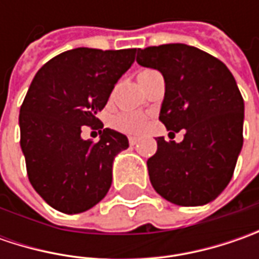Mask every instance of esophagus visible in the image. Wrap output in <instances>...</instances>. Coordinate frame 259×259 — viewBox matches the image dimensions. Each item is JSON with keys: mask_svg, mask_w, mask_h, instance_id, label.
<instances>
[{"mask_svg": "<svg viewBox=\"0 0 259 259\" xmlns=\"http://www.w3.org/2000/svg\"><path fill=\"white\" fill-rule=\"evenodd\" d=\"M138 141H140V140H138L137 137H130V145H135Z\"/></svg>", "mask_w": 259, "mask_h": 259, "instance_id": "esophagus-1", "label": "esophagus"}]
</instances>
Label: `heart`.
Wrapping results in <instances>:
<instances>
[{
  "mask_svg": "<svg viewBox=\"0 0 259 259\" xmlns=\"http://www.w3.org/2000/svg\"><path fill=\"white\" fill-rule=\"evenodd\" d=\"M155 73L154 70H143L138 75V80H143L145 77ZM112 125L115 130L130 135L143 134L147 128V118L145 115L138 114V112H122L116 115L112 119Z\"/></svg>",
  "mask_w": 259,
  "mask_h": 259,
  "instance_id": "b5f03b06",
  "label": "heart"
}]
</instances>
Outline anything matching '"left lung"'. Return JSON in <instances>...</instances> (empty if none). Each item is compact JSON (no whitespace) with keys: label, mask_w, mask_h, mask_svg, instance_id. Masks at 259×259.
Here are the masks:
<instances>
[{"label":"left lung","mask_w":259,"mask_h":259,"mask_svg":"<svg viewBox=\"0 0 259 259\" xmlns=\"http://www.w3.org/2000/svg\"><path fill=\"white\" fill-rule=\"evenodd\" d=\"M137 63L163 75L160 121L186 133L182 143L157 137V153L147 161L154 190L179 206L212 202L231 182L244 144L245 106L235 77L221 60L183 43L138 49Z\"/></svg>","instance_id":"1"}]
</instances>
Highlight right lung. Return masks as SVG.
<instances>
[{"instance_id":"1","label":"right lung","mask_w":259,"mask_h":259,"mask_svg":"<svg viewBox=\"0 0 259 259\" xmlns=\"http://www.w3.org/2000/svg\"><path fill=\"white\" fill-rule=\"evenodd\" d=\"M137 49L77 47L49 60L27 91L20 109V145L31 186L53 209L82 213L104 199L112 164L126 150L124 134L105 128L98 143L82 126L96 128L116 82L131 67Z\"/></svg>"}]
</instances>
